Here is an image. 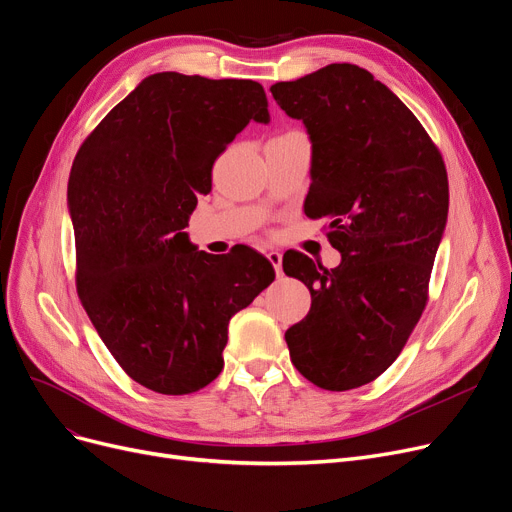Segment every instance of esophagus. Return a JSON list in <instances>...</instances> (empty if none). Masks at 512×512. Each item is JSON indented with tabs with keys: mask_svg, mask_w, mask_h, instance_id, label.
I'll use <instances>...</instances> for the list:
<instances>
[{
	"mask_svg": "<svg viewBox=\"0 0 512 512\" xmlns=\"http://www.w3.org/2000/svg\"><path fill=\"white\" fill-rule=\"evenodd\" d=\"M268 259H270V263L274 265L276 276L280 278V276H282V255H280L278 251H270V253H268Z\"/></svg>",
	"mask_w": 512,
	"mask_h": 512,
	"instance_id": "obj_1",
	"label": "esophagus"
}]
</instances>
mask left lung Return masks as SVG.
Masks as SVG:
<instances>
[{"mask_svg":"<svg viewBox=\"0 0 512 512\" xmlns=\"http://www.w3.org/2000/svg\"><path fill=\"white\" fill-rule=\"evenodd\" d=\"M311 142L305 215L328 217L341 253L326 270L303 253L282 259L311 293L286 330L295 368L328 391L362 387L404 349L422 309L448 221V173L429 133L389 87L355 64H328L270 87Z\"/></svg>","mask_w":512,"mask_h":512,"instance_id":"1","label":"left lung"}]
</instances>
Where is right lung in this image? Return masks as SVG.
Returning a JSON list of instances; mask_svg holds the SVG:
<instances>
[{
	"label": "right lung",
	"mask_w": 512,
	"mask_h": 512,
	"mask_svg": "<svg viewBox=\"0 0 512 512\" xmlns=\"http://www.w3.org/2000/svg\"><path fill=\"white\" fill-rule=\"evenodd\" d=\"M251 121L270 123L251 79L154 73L81 144L69 177L77 293L133 381L163 395L207 387L228 324L276 272L244 244L198 251L184 228L215 159Z\"/></svg>",
	"instance_id": "obj_1"
}]
</instances>
